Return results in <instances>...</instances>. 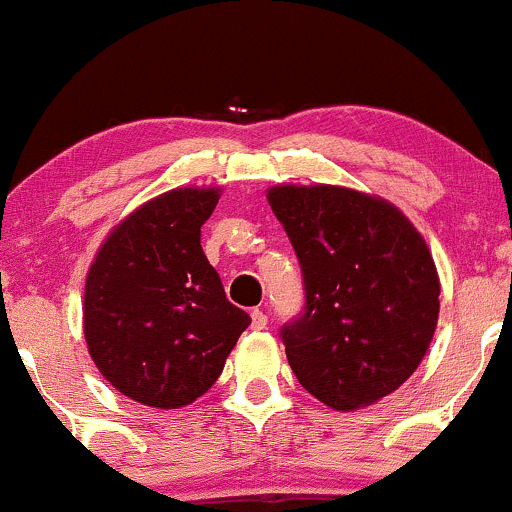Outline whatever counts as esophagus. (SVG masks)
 Listing matches in <instances>:
<instances>
[{"mask_svg":"<svg viewBox=\"0 0 512 512\" xmlns=\"http://www.w3.org/2000/svg\"><path fill=\"white\" fill-rule=\"evenodd\" d=\"M250 315H252V330H264V327H267V315H264L260 308L252 310Z\"/></svg>","mask_w":512,"mask_h":512,"instance_id":"1","label":"esophagus"}]
</instances>
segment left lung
Wrapping results in <instances>:
<instances>
[{"instance_id":"1","label":"left lung","mask_w":512,"mask_h":512,"mask_svg":"<svg viewBox=\"0 0 512 512\" xmlns=\"http://www.w3.org/2000/svg\"><path fill=\"white\" fill-rule=\"evenodd\" d=\"M267 199L303 272L305 308L281 327L298 383L339 411L395 392L438 325L426 240L395 204L349 187L276 185Z\"/></svg>"}]
</instances>
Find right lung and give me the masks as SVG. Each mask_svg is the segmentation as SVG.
I'll list each match as a JSON object with an SVG mask.
<instances>
[{
	"label": "right lung",
	"instance_id": "add662e5",
	"mask_svg": "<svg viewBox=\"0 0 512 512\" xmlns=\"http://www.w3.org/2000/svg\"><path fill=\"white\" fill-rule=\"evenodd\" d=\"M219 197V187L154 197L117 223L86 274L88 354L115 390L146 407L202 397L250 325L199 243Z\"/></svg>",
	"mask_w": 512,
	"mask_h": 512
}]
</instances>
